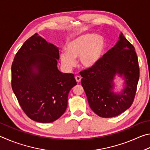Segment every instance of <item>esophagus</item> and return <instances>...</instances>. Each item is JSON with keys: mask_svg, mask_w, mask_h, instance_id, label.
I'll use <instances>...</instances> for the list:
<instances>
[{"mask_svg": "<svg viewBox=\"0 0 150 150\" xmlns=\"http://www.w3.org/2000/svg\"><path fill=\"white\" fill-rule=\"evenodd\" d=\"M75 79H76V81H77V83H79L81 80V77H80V76H76Z\"/></svg>", "mask_w": 150, "mask_h": 150, "instance_id": "1", "label": "esophagus"}]
</instances>
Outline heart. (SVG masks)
I'll list each match as a JSON object with an SVG mask.
<instances>
[{
  "instance_id": "obj_1",
  "label": "heart",
  "mask_w": 150,
  "mask_h": 150,
  "mask_svg": "<svg viewBox=\"0 0 150 150\" xmlns=\"http://www.w3.org/2000/svg\"><path fill=\"white\" fill-rule=\"evenodd\" d=\"M106 47L105 39L102 35L83 34L68 43L67 52L60 54L61 62L65 69L70 70L75 65V58L79 57L83 67H93L102 59Z\"/></svg>"
}]
</instances>
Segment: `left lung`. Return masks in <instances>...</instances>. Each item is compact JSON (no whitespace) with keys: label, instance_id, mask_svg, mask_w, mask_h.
<instances>
[{"label":"left lung","instance_id":"left-lung-1","mask_svg":"<svg viewBox=\"0 0 150 150\" xmlns=\"http://www.w3.org/2000/svg\"><path fill=\"white\" fill-rule=\"evenodd\" d=\"M123 76L125 87L116 93L113 80ZM82 85L92 110L103 118L115 117L131 106L139 77L135 48L121 33L116 44L95 66L80 72Z\"/></svg>","mask_w":150,"mask_h":150}]
</instances>
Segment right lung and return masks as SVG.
I'll list each match as a JSON object with an SVG mask.
<instances>
[{
	"label": "right lung",
	"instance_id": "add662e5",
	"mask_svg": "<svg viewBox=\"0 0 150 150\" xmlns=\"http://www.w3.org/2000/svg\"><path fill=\"white\" fill-rule=\"evenodd\" d=\"M59 50L35 33L24 43L12 62V88L25 114L32 120L50 123L67 106L70 90L77 85L72 73L57 69Z\"/></svg>",
	"mask_w": 150,
	"mask_h": 150
}]
</instances>
